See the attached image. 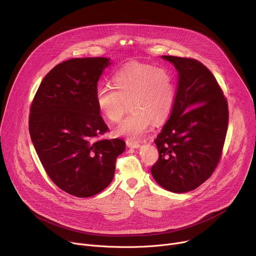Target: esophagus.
<instances>
[{"label": "esophagus", "instance_id": "1", "mask_svg": "<svg viewBox=\"0 0 256 256\" xmlns=\"http://www.w3.org/2000/svg\"><path fill=\"white\" fill-rule=\"evenodd\" d=\"M126 146L128 148H138L140 147V142H136V140H128L126 142Z\"/></svg>", "mask_w": 256, "mask_h": 256}]
</instances>
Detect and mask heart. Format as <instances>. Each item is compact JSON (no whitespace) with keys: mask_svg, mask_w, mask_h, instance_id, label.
Segmentation results:
<instances>
[{"mask_svg":"<svg viewBox=\"0 0 256 256\" xmlns=\"http://www.w3.org/2000/svg\"><path fill=\"white\" fill-rule=\"evenodd\" d=\"M114 81L116 87L99 84L95 96L99 110L112 122L122 118L130 103L132 110L116 126L118 134L140 138L153 122L161 124L171 114L175 89L165 68L134 62L118 70Z\"/></svg>","mask_w":256,"mask_h":256,"instance_id":"heart-1","label":"heart"}]
</instances>
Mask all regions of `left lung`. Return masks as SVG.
Instances as JSON below:
<instances>
[{
	"label": "left lung",
	"mask_w": 256,
	"mask_h": 256,
	"mask_svg": "<svg viewBox=\"0 0 256 256\" xmlns=\"http://www.w3.org/2000/svg\"><path fill=\"white\" fill-rule=\"evenodd\" d=\"M162 58L176 68L178 83L172 112L154 140L159 159L151 172L163 188L182 194L202 184L220 162L228 103L204 64L188 58Z\"/></svg>",
	"instance_id": "left-lung-1"
}]
</instances>
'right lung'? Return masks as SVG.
<instances>
[{"instance_id":"obj_1","label":"right lung","mask_w":256,"mask_h":256,"mask_svg":"<svg viewBox=\"0 0 256 256\" xmlns=\"http://www.w3.org/2000/svg\"><path fill=\"white\" fill-rule=\"evenodd\" d=\"M107 58H70L56 64L40 83L29 114V134L54 184L78 198H89L112 181L120 138H103L109 130L100 116L95 91Z\"/></svg>"}]
</instances>
